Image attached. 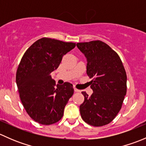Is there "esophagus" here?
Wrapping results in <instances>:
<instances>
[{
	"mask_svg": "<svg viewBox=\"0 0 146 146\" xmlns=\"http://www.w3.org/2000/svg\"><path fill=\"white\" fill-rule=\"evenodd\" d=\"M74 91L76 92H81V90H80L77 89V88H74Z\"/></svg>",
	"mask_w": 146,
	"mask_h": 146,
	"instance_id": "34e87169",
	"label": "esophagus"
}]
</instances>
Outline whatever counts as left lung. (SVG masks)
Here are the masks:
<instances>
[{"label":"left lung","instance_id":"left-lung-1","mask_svg":"<svg viewBox=\"0 0 146 146\" xmlns=\"http://www.w3.org/2000/svg\"><path fill=\"white\" fill-rule=\"evenodd\" d=\"M87 58V74L93 93L82 92L85 100L80 112L85 122L93 126L110 123L121 108L126 94V73L117 52L102 41L77 43Z\"/></svg>","mask_w":146,"mask_h":146}]
</instances>
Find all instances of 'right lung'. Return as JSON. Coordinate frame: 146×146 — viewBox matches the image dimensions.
I'll return each instance as SVG.
<instances>
[{
    "label": "right lung",
    "instance_id": "1",
    "mask_svg": "<svg viewBox=\"0 0 146 146\" xmlns=\"http://www.w3.org/2000/svg\"><path fill=\"white\" fill-rule=\"evenodd\" d=\"M75 46L76 43L44 37L31 45L20 61L16 73L20 100L29 117L40 124L58 122L73 95L71 83L56 85L50 74Z\"/></svg>",
    "mask_w": 146,
    "mask_h": 146
}]
</instances>
